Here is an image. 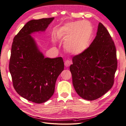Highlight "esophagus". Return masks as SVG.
<instances>
[{
	"instance_id": "1",
	"label": "esophagus",
	"mask_w": 126,
	"mask_h": 126,
	"mask_svg": "<svg viewBox=\"0 0 126 126\" xmlns=\"http://www.w3.org/2000/svg\"><path fill=\"white\" fill-rule=\"evenodd\" d=\"M71 63H72V62L71 60H67L65 61V62H64V66H65L67 67H68L70 66V65Z\"/></svg>"
}]
</instances>
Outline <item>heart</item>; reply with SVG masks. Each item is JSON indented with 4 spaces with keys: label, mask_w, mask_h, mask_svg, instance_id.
<instances>
[{
    "label": "heart",
    "mask_w": 126,
    "mask_h": 126,
    "mask_svg": "<svg viewBox=\"0 0 126 126\" xmlns=\"http://www.w3.org/2000/svg\"><path fill=\"white\" fill-rule=\"evenodd\" d=\"M58 35L66 40L64 48L70 54H81L90 46L93 35V27L88 21L70 22L64 24L58 32Z\"/></svg>",
    "instance_id": "heart-1"
}]
</instances>
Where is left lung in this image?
Returning <instances> with one entry per match:
<instances>
[{
  "label": "left lung",
  "instance_id": "obj_1",
  "mask_svg": "<svg viewBox=\"0 0 126 126\" xmlns=\"http://www.w3.org/2000/svg\"><path fill=\"white\" fill-rule=\"evenodd\" d=\"M70 66L76 93L87 100L101 97L111 88L117 68L115 45L101 22L97 35L87 50L72 58Z\"/></svg>",
  "mask_w": 126,
  "mask_h": 126
}]
</instances>
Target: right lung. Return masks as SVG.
I'll use <instances>...</instances> for the list:
<instances>
[{"mask_svg":"<svg viewBox=\"0 0 126 126\" xmlns=\"http://www.w3.org/2000/svg\"><path fill=\"white\" fill-rule=\"evenodd\" d=\"M54 19L28 21L15 36L11 46L9 68L13 86L20 96L37 104L51 97L57 79L64 69L62 57L45 58L30 35L44 32Z\"/></svg>","mask_w":126,"mask_h":126,"instance_id":"add662e5","label":"right lung"}]
</instances>
